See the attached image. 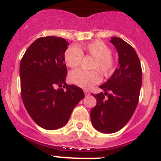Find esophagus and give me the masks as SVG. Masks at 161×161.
Masks as SVG:
<instances>
[{
    "mask_svg": "<svg viewBox=\"0 0 161 161\" xmlns=\"http://www.w3.org/2000/svg\"><path fill=\"white\" fill-rule=\"evenodd\" d=\"M84 92H85V96H89L90 95V92H88V90H84Z\"/></svg>",
    "mask_w": 161,
    "mask_h": 161,
    "instance_id": "34e87169",
    "label": "esophagus"
}]
</instances>
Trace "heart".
Wrapping results in <instances>:
<instances>
[{
    "label": "heart",
    "instance_id": "b5f03b06",
    "mask_svg": "<svg viewBox=\"0 0 161 161\" xmlns=\"http://www.w3.org/2000/svg\"><path fill=\"white\" fill-rule=\"evenodd\" d=\"M83 53H87L95 58L92 69H97L104 76H109L115 69L114 59L112 51L107 45L101 41H95L83 47L69 46L64 54V61L70 68L77 67L81 61ZM84 71L76 69L69 73L72 83L83 88H88L99 83L101 76L98 71Z\"/></svg>",
    "mask_w": 161,
    "mask_h": 161
}]
</instances>
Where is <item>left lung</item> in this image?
<instances>
[{
	"instance_id": "8db88e82",
	"label": "left lung",
	"mask_w": 161,
	"mask_h": 161,
	"mask_svg": "<svg viewBox=\"0 0 161 161\" xmlns=\"http://www.w3.org/2000/svg\"><path fill=\"white\" fill-rule=\"evenodd\" d=\"M110 42L118 52V67L100 86L104 92L92 94L97 105L90 112L92 125L103 133L117 132L129 121L137 106L142 84V69L135 49L121 38L112 37Z\"/></svg>"
}]
</instances>
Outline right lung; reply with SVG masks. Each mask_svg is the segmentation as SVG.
I'll return each mask as SVG.
<instances>
[{"mask_svg": "<svg viewBox=\"0 0 161 161\" xmlns=\"http://www.w3.org/2000/svg\"><path fill=\"white\" fill-rule=\"evenodd\" d=\"M69 45L65 39L57 36L38 38L20 60L24 105L35 123L47 130L65 125L73 108L85 97L81 88L65 82L64 54ZM62 84L64 90L61 88Z\"/></svg>", "mask_w": 161, "mask_h": 161, "instance_id": "add662e5", "label": "right lung"}]
</instances>
